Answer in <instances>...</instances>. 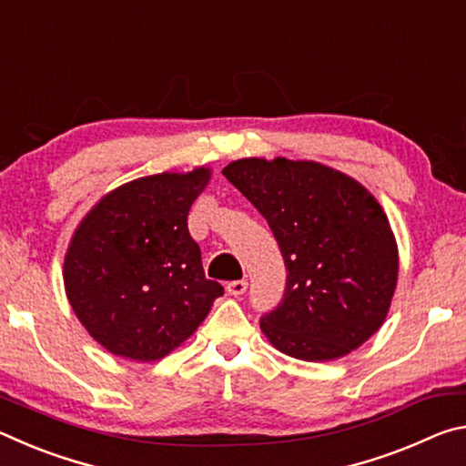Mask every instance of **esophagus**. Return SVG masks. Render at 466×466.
Returning a JSON list of instances; mask_svg holds the SVG:
<instances>
[{
    "mask_svg": "<svg viewBox=\"0 0 466 466\" xmlns=\"http://www.w3.org/2000/svg\"><path fill=\"white\" fill-rule=\"evenodd\" d=\"M247 286H248V283L244 279H236V281L228 283L226 289H228V294H230V296H242L244 291H247Z\"/></svg>",
    "mask_w": 466,
    "mask_h": 466,
    "instance_id": "34e87169",
    "label": "esophagus"
}]
</instances>
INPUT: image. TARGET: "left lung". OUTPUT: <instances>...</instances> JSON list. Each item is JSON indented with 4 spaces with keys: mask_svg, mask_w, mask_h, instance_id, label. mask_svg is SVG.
<instances>
[{
    "mask_svg": "<svg viewBox=\"0 0 466 466\" xmlns=\"http://www.w3.org/2000/svg\"><path fill=\"white\" fill-rule=\"evenodd\" d=\"M222 175L261 211L286 261L281 304L263 335L289 358L330 361L382 327L399 248L382 205L356 178L314 160L242 157Z\"/></svg>",
    "mask_w": 466,
    "mask_h": 466,
    "instance_id": "1",
    "label": "left lung"
}]
</instances>
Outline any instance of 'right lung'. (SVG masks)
<instances>
[{
  "label": "right lung",
  "mask_w": 466,
  "mask_h": 466,
  "mask_svg": "<svg viewBox=\"0 0 466 466\" xmlns=\"http://www.w3.org/2000/svg\"><path fill=\"white\" fill-rule=\"evenodd\" d=\"M211 168L160 172L113 188L92 205L63 258L77 320L113 356L156 361L191 337L224 294L205 278L188 209Z\"/></svg>",
  "instance_id": "1"
}]
</instances>
